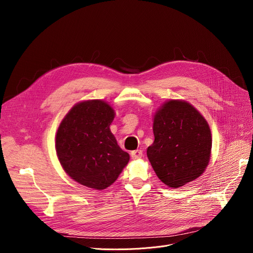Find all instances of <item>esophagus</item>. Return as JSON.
<instances>
[{
    "label": "esophagus",
    "instance_id": "obj_1",
    "mask_svg": "<svg viewBox=\"0 0 253 253\" xmlns=\"http://www.w3.org/2000/svg\"><path fill=\"white\" fill-rule=\"evenodd\" d=\"M130 156H131L132 159H133V160H137V159L142 158L143 154H142V151H141V150H135V151H132V152H131Z\"/></svg>",
    "mask_w": 253,
    "mask_h": 253
}]
</instances>
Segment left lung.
<instances>
[{"mask_svg": "<svg viewBox=\"0 0 253 253\" xmlns=\"http://www.w3.org/2000/svg\"><path fill=\"white\" fill-rule=\"evenodd\" d=\"M155 140L147 155L157 176L177 189L205 171L211 131L204 117L184 100L166 101L154 116Z\"/></svg>", "mask_w": 253, "mask_h": 253, "instance_id": "obj_1", "label": "left lung"}]
</instances>
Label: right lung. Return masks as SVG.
<instances>
[{
  "label": "right lung",
  "instance_id": "right-lung-1",
  "mask_svg": "<svg viewBox=\"0 0 253 253\" xmlns=\"http://www.w3.org/2000/svg\"><path fill=\"white\" fill-rule=\"evenodd\" d=\"M115 118L103 100L79 102L66 114L56 133L58 160L71 178L85 187L103 190L116 181L129 162L110 125Z\"/></svg>",
  "mask_w": 253,
  "mask_h": 253
}]
</instances>
